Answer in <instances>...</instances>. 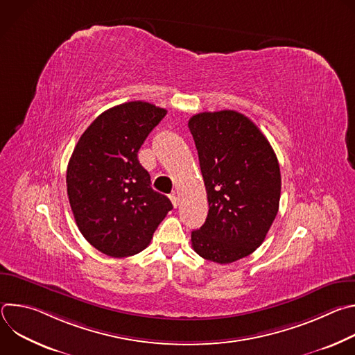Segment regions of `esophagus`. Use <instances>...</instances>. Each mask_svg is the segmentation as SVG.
<instances>
[{
    "instance_id": "esophagus-1",
    "label": "esophagus",
    "mask_w": 355,
    "mask_h": 355,
    "mask_svg": "<svg viewBox=\"0 0 355 355\" xmlns=\"http://www.w3.org/2000/svg\"><path fill=\"white\" fill-rule=\"evenodd\" d=\"M170 199H171V202H173V205L177 208V207H178V204H180V198H178V195H177L175 192H173V193L170 195Z\"/></svg>"
}]
</instances>
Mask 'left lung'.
I'll use <instances>...</instances> for the list:
<instances>
[{"instance_id": "1", "label": "left lung", "mask_w": 355, "mask_h": 355, "mask_svg": "<svg viewBox=\"0 0 355 355\" xmlns=\"http://www.w3.org/2000/svg\"><path fill=\"white\" fill-rule=\"evenodd\" d=\"M188 128L209 204L205 223L191 233L192 248L229 264L264 241L279 207V164L267 137L240 112L196 114Z\"/></svg>"}]
</instances>
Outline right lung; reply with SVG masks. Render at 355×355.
<instances>
[{"instance_id": "add662e5", "label": "right lung", "mask_w": 355, "mask_h": 355, "mask_svg": "<svg viewBox=\"0 0 355 355\" xmlns=\"http://www.w3.org/2000/svg\"><path fill=\"white\" fill-rule=\"evenodd\" d=\"M167 111L132 101L101 114L81 135L67 166V195L85 240L115 259L144 250L173 209L151 188L137 151Z\"/></svg>"}]
</instances>
